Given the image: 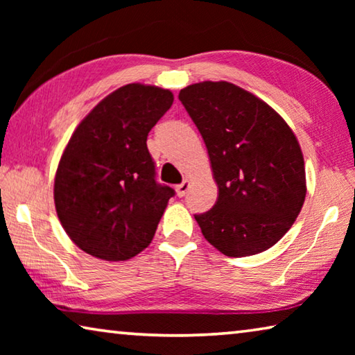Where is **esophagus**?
Returning a JSON list of instances; mask_svg holds the SVG:
<instances>
[{
  "instance_id": "34e87169",
  "label": "esophagus",
  "mask_w": 355,
  "mask_h": 355,
  "mask_svg": "<svg viewBox=\"0 0 355 355\" xmlns=\"http://www.w3.org/2000/svg\"><path fill=\"white\" fill-rule=\"evenodd\" d=\"M189 188H191V184H189L188 180H183V183L177 186V196L178 197H184L186 194H188Z\"/></svg>"
}]
</instances>
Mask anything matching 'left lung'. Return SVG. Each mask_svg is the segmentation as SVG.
<instances>
[{
  "mask_svg": "<svg viewBox=\"0 0 355 355\" xmlns=\"http://www.w3.org/2000/svg\"><path fill=\"white\" fill-rule=\"evenodd\" d=\"M178 98L205 142L219 194L194 214L207 241L227 257L260 254L280 241L304 205V156L271 106L227 81L184 87Z\"/></svg>",
  "mask_w": 355,
  "mask_h": 355,
  "instance_id": "left-lung-1",
  "label": "left lung"
}]
</instances>
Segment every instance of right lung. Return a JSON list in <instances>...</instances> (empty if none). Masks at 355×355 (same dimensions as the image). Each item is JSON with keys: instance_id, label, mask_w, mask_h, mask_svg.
<instances>
[{"instance_id": "1", "label": "right lung", "mask_w": 355, "mask_h": 355, "mask_svg": "<svg viewBox=\"0 0 355 355\" xmlns=\"http://www.w3.org/2000/svg\"><path fill=\"white\" fill-rule=\"evenodd\" d=\"M172 101L167 89L127 84L71 135L56 171L55 205L65 233L86 254L123 261L152 243L175 191L155 180L147 136Z\"/></svg>"}]
</instances>
